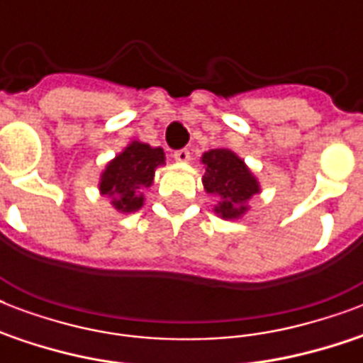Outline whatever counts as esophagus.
Masks as SVG:
<instances>
[{
    "label": "esophagus",
    "instance_id": "esophagus-1",
    "mask_svg": "<svg viewBox=\"0 0 363 363\" xmlns=\"http://www.w3.org/2000/svg\"><path fill=\"white\" fill-rule=\"evenodd\" d=\"M173 158H175L177 162H181V164H186V162H190V150H188V148L175 150V152H173Z\"/></svg>",
    "mask_w": 363,
    "mask_h": 363
}]
</instances>
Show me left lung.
Instances as JSON below:
<instances>
[{"label": "left lung", "instance_id": "1", "mask_svg": "<svg viewBox=\"0 0 363 363\" xmlns=\"http://www.w3.org/2000/svg\"><path fill=\"white\" fill-rule=\"evenodd\" d=\"M201 162L205 164V192L218 196L216 215L224 220L241 218L248 211V199L259 194L256 177L230 148H213L201 156Z\"/></svg>", "mask_w": 363, "mask_h": 363}]
</instances>
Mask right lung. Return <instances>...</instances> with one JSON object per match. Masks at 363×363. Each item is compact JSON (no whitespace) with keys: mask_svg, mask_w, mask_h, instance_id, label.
Returning a JSON list of instances; mask_svg holds the SVG:
<instances>
[{"mask_svg":"<svg viewBox=\"0 0 363 363\" xmlns=\"http://www.w3.org/2000/svg\"><path fill=\"white\" fill-rule=\"evenodd\" d=\"M165 164L164 148L131 141L115 160H111L99 179V192L109 196L111 205L121 213H133L143 207L145 188L154 181L156 167Z\"/></svg>","mask_w":363,"mask_h":363,"instance_id":"add662e5","label":"right lung"}]
</instances>
